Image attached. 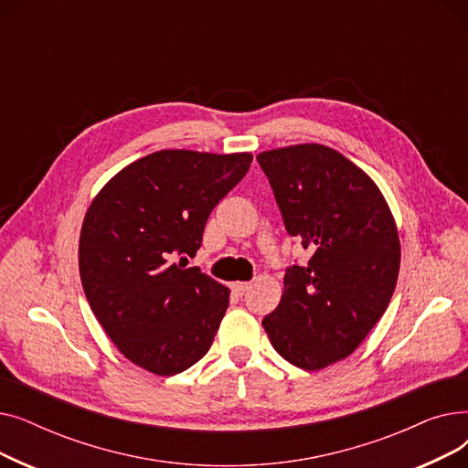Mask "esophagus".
Listing matches in <instances>:
<instances>
[{"mask_svg":"<svg viewBox=\"0 0 468 468\" xmlns=\"http://www.w3.org/2000/svg\"><path fill=\"white\" fill-rule=\"evenodd\" d=\"M231 288L239 293V296H242V293L250 288V282H233Z\"/></svg>","mask_w":468,"mask_h":468,"instance_id":"1","label":"esophagus"}]
</instances>
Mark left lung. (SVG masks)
<instances>
[{
    "mask_svg": "<svg viewBox=\"0 0 468 468\" xmlns=\"http://www.w3.org/2000/svg\"><path fill=\"white\" fill-rule=\"evenodd\" d=\"M288 235L311 252L286 269L261 324L275 351L314 372L347 358L387 311L400 269L395 218L376 182L323 144L258 155Z\"/></svg>",
    "mask_w": 468,
    "mask_h": 468,
    "instance_id": "left-lung-1",
    "label": "left lung"
}]
</instances>
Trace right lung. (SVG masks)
Here are the masks:
<instances>
[{"label":"right lung","instance_id":"add662e5","mask_svg":"<svg viewBox=\"0 0 468 468\" xmlns=\"http://www.w3.org/2000/svg\"><path fill=\"white\" fill-rule=\"evenodd\" d=\"M250 163V154L161 150L119 170L92 199L81 284L108 337L144 370L175 376L208 353L229 288L186 267V256L201 249L210 212Z\"/></svg>","mask_w":468,"mask_h":468}]
</instances>
